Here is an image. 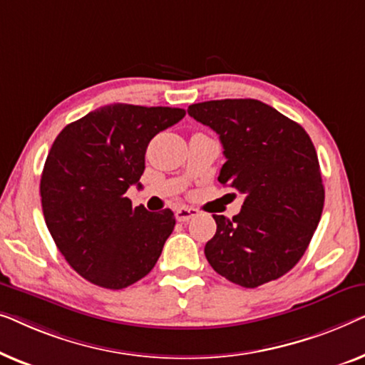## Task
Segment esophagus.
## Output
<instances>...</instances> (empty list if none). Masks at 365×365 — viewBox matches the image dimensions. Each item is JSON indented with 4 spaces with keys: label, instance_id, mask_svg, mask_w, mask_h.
Returning <instances> with one entry per match:
<instances>
[{
    "label": "esophagus",
    "instance_id": "34e87169",
    "mask_svg": "<svg viewBox=\"0 0 365 365\" xmlns=\"http://www.w3.org/2000/svg\"><path fill=\"white\" fill-rule=\"evenodd\" d=\"M198 213L197 208H192V207H178L175 210V218L178 222H188L190 218H193L195 215Z\"/></svg>",
    "mask_w": 365,
    "mask_h": 365
}]
</instances>
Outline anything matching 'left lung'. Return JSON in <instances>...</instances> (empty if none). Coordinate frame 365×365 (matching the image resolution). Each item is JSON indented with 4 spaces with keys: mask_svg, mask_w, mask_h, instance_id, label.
I'll use <instances>...</instances> for the list:
<instances>
[{
    "mask_svg": "<svg viewBox=\"0 0 365 365\" xmlns=\"http://www.w3.org/2000/svg\"><path fill=\"white\" fill-rule=\"evenodd\" d=\"M188 115L220 135L227 162L218 182L245 195L241 212L213 215L205 245L212 268L243 287L278 279L309 246L324 207L319 160L294 120L256 99L192 104Z\"/></svg>",
    "mask_w": 365,
    "mask_h": 365,
    "instance_id": "1",
    "label": "left lung"
}]
</instances>
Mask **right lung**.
<instances>
[{
	"instance_id": "obj_1",
	"label": "right lung",
	"mask_w": 365,
	"mask_h": 365,
	"mask_svg": "<svg viewBox=\"0 0 365 365\" xmlns=\"http://www.w3.org/2000/svg\"><path fill=\"white\" fill-rule=\"evenodd\" d=\"M183 117L175 107L109 104L56 137L39 185L44 220L61 255L92 284L122 289L155 266L173 212L133 208L125 192L145 170L148 142Z\"/></svg>"
}]
</instances>
